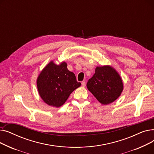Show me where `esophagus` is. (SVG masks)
Returning <instances> with one entry per match:
<instances>
[{"label":"esophagus","instance_id":"34e87169","mask_svg":"<svg viewBox=\"0 0 154 154\" xmlns=\"http://www.w3.org/2000/svg\"><path fill=\"white\" fill-rule=\"evenodd\" d=\"M81 84H82V85L83 87H85V86L86 85V83H85V81H82Z\"/></svg>","mask_w":154,"mask_h":154}]
</instances>
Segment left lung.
I'll return each instance as SVG.
<instances>
[{"label":"left lung","mask_w":154,"mask_h":154,"mask_svg":"<svg viewBox=\"0 0 154 154\" xmlns=\"http://www.w3.org/2000/svg\"><path fill=\"white\" fill-rule=\"evenodd\" d=\"M87 87L101 103L107 105L115 101L123 91L122 79L115 69L106 66L97 67Z\"/></svg>","instance_id":"8db88e82"}]
</instances>
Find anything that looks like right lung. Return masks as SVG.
I'll return each instance as SVG.
<instances>
[{
	"instance_id": "1",
	"label": "right lung",
	"mask_w": 154,
	"mask_h": 154,
	"mask_svg": "<svg viewBox=\"0 0 154 154\" xmlns=\"http://www.w3.org/2000/svg\"><path fill=\"white\" fill-rule=\"evenodd\" d=\"M37 84L40 97L55 107L62 106L70 94L81 85L64 62L59 66L51 62L40 72Z\"/></svg>"
}]
</instances>
